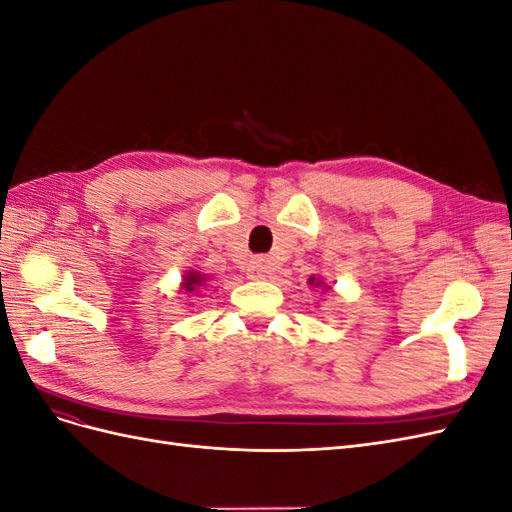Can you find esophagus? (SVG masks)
<instances>
[{
	"label": "esophagus",
	"mask_w": 512,
	"mask_h": 512,
	"mask_svg": "<svg viewBox=\"0 0 512 512\" xmlns=\"http://www.w3.org/2000/svg\"><path fill=\"white\" fill-rule=\"evenodd\" d=\"M269 273V262L265 258H252L250 265H247V277L258 280V277H265Z\"/></svg>",
	"instance_id": "obj_1"
}]
</instances>
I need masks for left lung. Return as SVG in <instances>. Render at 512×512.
<instances>
[{
    "label": "left lung",
    "instance_id": "left-lung-1",
    "mask_svg": "<svg viewBox=\"0 0 512 512\" xmlns=\"http://www.w3.org/2000/svg\"><path fill=\"white\" fill-rule=\"evenodd\" d=\"M312 282H314V277H312ZM316 284H318V282H316Z\"/></svg>",
    "mask_w": 512,
    "mask_h": 512
}]
</instances>
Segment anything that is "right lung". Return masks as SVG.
I'll use <instances>...</instances> for the list:
<instances>
[{
    "label": "right lung",
    "mask_w": 512,
    "mask_h": 512,
    "mask_svg": "<svg viewBox=\"0 0 512 512\" xmlns=\"http://www.w3.org/2000/svg\"><path fill=\"white\" fill-rule=\"evenodd\" d=\"M203 282H205V275H200V273H188V277H185L183 280V288L188 290V292H192L194 288H198V286H203Z\"/></svg>",
    "instance_id": "1"
}]
</instances>
